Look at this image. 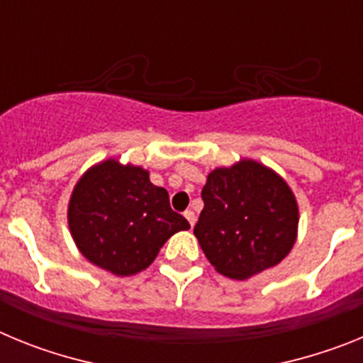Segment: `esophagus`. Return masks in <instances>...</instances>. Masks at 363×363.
<instances>
[{"label":"esophagus","mask_w":363,"mask_h":363,"mask_svg":"<svg viewBox=\"0 0 363 363\" xmlns=\"http://www.w3.org/2000/svg\"><path fill=\"white\" fill-rule=\"evenodd\" d=\"M184 216L187 218V221L191 223V227H194V223H196V216H194V213H192V211H185Z\"/></svg>","instance_id":"esophagus-1"}]
</instances>
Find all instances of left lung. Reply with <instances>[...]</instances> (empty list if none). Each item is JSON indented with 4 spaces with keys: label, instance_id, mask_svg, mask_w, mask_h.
Listing matches in <instances>:
<instances>
[{
    "label": "left lung",
    "instance_id": "1",
    "mask_svg": "<svg viewBox=\"0 0 363 363\" xmlns=\"http://www.w3.org/2000/svg\"><path fill=\"white\" fill-rule=\"evenodd\" d=\"M201 200L194 236L223 277L247 280L274 267L296 242V196L264 163L245 158L218 167L207 176Z\"/></svg>",
    "mask_w": 363,
    "mask_h": 363
}]
</instances>
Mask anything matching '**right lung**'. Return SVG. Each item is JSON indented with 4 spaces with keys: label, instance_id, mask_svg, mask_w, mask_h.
<instances>
[{
    "label": "right lung",
    "instance_id": "right-lung-1",
    "mask_svg": "<svg viewBox=\"0 0 363 363\" xmlns=\"http://www.w3.org/2000/svg\"><path fill=\"white\" fill-rule=\"evenodd\" d=\"M70 236L96 267L133 277L149 267L163 243L191 229L169 203V192L150 184L149 171L108 158L83 172L67 209Z\"/></svg>",
    "mask_w": 363,
    "mask_h": 363
}]
</instances>
